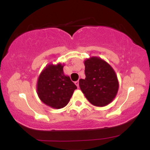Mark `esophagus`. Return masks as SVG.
I'll list each match as a JSON object with an SVG mask.
<instances>
[{
    "label": "esophagus",
    "mask_w": 150,
    "mask_h": 150,
    "mask_svg": "<svg viewBox=\"0 0 150 150\" xmlns=\"http://www.w3.org/2000/svg\"><path fill=\"white\" fill-rule=\"evenodd\" d=\"M75 84L76 85V86L77 87V88H79V82L78 81H76V82H75Z\"/></svg>",
    "instance_id": "obj_1"
}]
</instances>
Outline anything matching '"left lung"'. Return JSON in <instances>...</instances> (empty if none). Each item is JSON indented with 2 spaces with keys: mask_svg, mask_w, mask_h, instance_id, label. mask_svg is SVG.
<instances>
[{
  "mask_svg": "<svg viewBox=\"0 0 150 150\" xmlns=\"http://www.w3.org/2000/svg\"><path fill=\"white\" fill-rule=\"evenodd\" d=\"M85 79L79 80L86 99L96 106H105L113 101L119 87L117 75L109 63L97 56L85 60Z\"/></svg>",
  "mask_w": 150,
  "mask_h": 150,
  "instance_id": "8db88e82",
  "label": "left lung"
}]
</instances>
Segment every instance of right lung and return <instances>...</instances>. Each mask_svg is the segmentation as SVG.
Returning a JSON list of instances; mask_svg holds the SVG:
<instances>
[{
    "mask_svg": "<svg viewBox=\"0 0 150 150\" xmlns=\"http://www.w3.org/2000/svg\"><path fill=\"white\" fill-rule=\"evenodd\" d=\"M64 64L46 65L38 77L37 92L40 100L52 108L60 109L68 104L76 85L63 72Z\"/></svg>",
    "mask_w": 150,
    "mask_h": 150,
    "instance_id": "add662e5",
    "label": "right lung"
}]
</instances>
